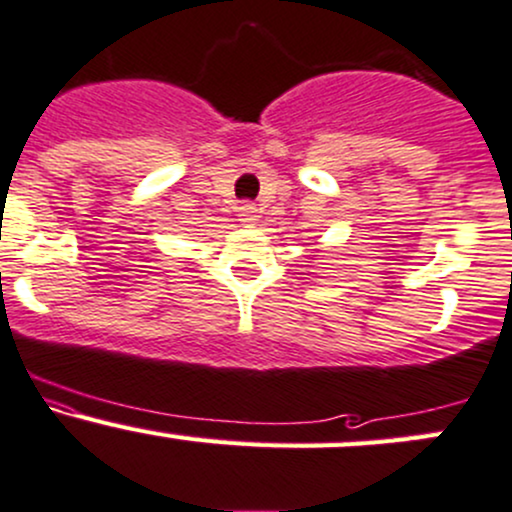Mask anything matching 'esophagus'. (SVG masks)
Masks as SVG:
<instances>
[{
    "label": "esophagus",
    "mask_w": 512,
    "mask_h": 512,
    "mask_svg": "<svg viewBox=\"0 0 512 512\" xmlns=\"http://www.w3.org/2000/svg\"><path fill=\"white\" fill-rule=\"evenodd\" d=\"M257 218H260V211H257V206L252 204H243L238 209V221L243 223V226H255Z\"/></svg>",
    "instance_id": "obj_1"
}]
</instances>
